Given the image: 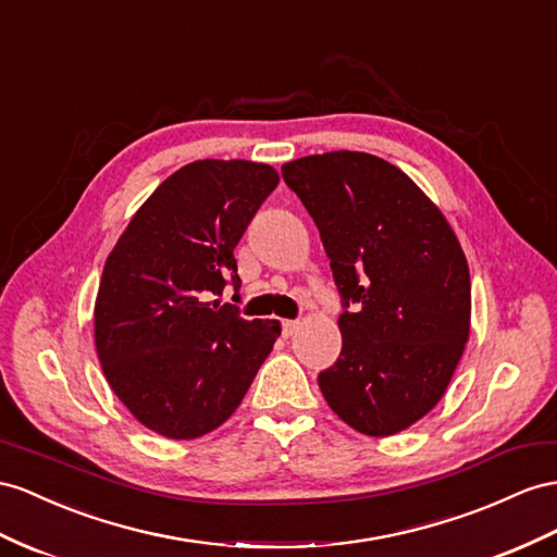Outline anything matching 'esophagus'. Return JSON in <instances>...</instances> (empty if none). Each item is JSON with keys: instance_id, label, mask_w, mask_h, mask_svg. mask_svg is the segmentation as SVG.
<instances>
[{"instance_id": "1", "label": "esophagus", "mask_w": 557, "mask_h": 557, "mask_svg": "<svg viewBox=\"0 0 557 557\" xmlns=\"http://www.w3.org/2000/svg\"><path fill=\"white\" fill-rule=\"evenodd\" d=\"M298 326H301V322L298 320H282V332H284V336H292Z\"/></svg>"}]
</instances>
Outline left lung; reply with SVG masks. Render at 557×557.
<instances>
[{
	"instance_id": "1",
	"label": "left lung",
	"mask_w": 557,
	"mask_h": 557,
	"mask_svg": "<svg viewBox=\"0 0 557 557\" xmlns=\"http://www.w3.org/2000/svg\"><path fill=\"white\" fill-rule=\"evenodd\" d=\"M315 221L344 308L334 367L318 376L338 419L388 437L445 395L470 334V273L442 211L405 171L336 150L282 164Z\"/></svg>"
}]
</instances>
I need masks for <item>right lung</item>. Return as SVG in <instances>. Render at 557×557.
I'll use <instances>...</instances> for the list:
<instances>
[{
  "mask_svg": "<svg viewBox=\"0 0 557 557\" xmlns=\"http://www.w3.org/2000/svg\"><path fill=\"white\" fill-rule=\"evenodd\" d=\"M277 183V171L259 162L185 164L110 251L94 308L96 352L110 388L150 431L171 440L211 433L273 350L277 320H245L209 298L227 282L239 289L233 251Z\"/></svg>",
  "mask_w": 557,
  "mask_h": 557,
  "instance_id": "1",
  "label": "right lung"
}]
</instances>
